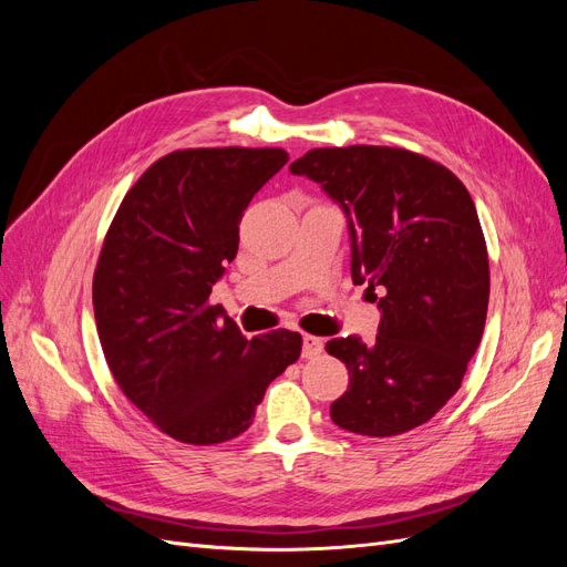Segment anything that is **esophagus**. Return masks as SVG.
<instances>
[{
    "label": "esophagus",
    "instance_id": "esophagus-1",
    "mask_svg": "<svg viewBox=\"0 0 567 567\" xmlns=\"http://www.w3.org/2000/svg\"><path fill=\"white\" fill-rule=\"evenodd\" d=\"M321 350H323V340H321V338L310 336V333L302 336V357L312 359V357L321 354Z\"/></svg>",
    "mask_w": 567,
    "mask_h": 567
}]
</instances>
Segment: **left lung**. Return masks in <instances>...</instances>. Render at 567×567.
Wrapping results in <instances>:
<instances>
[{"mask_svg": "<svg viewBox=\"0 0 567 567\" xmlns=\"http://www.w3.org/2000/svg\"><path fill=\"white\" fill-rule=\"evenodd\" d=\"M290 173L342 205L352 281L383 290L373 342H326L350 371L331 419L369 437L414 431L461 388L485 331L489 262L468 188L452 169L398 146L312 148Z\"/></svg>", "mask_w": 567, "mask_h": 567, "instance_id": "1", "label": "left lung"}]
</instances>
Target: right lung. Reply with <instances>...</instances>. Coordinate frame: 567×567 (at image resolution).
<instances>
[{
	"label": "right lung",
	"instance_id": "add662e5",
	"mask_svg": "<svg viewBox=\"0 0 567 567\" xmlns=\"http://www.w3.org/2000/svg\"><path fill=\"white\" fill-rule=\"evenodd\" d=\"M288 163L284 148H184L125 194L94 269L101 348L125 398L186 444L248 431L267 385L298 362L302 338H246L210 305L238 250L252 196Z\"/></svg>",
	"mask_w": 567,
	"mask_h": 567
}]
</instances>
